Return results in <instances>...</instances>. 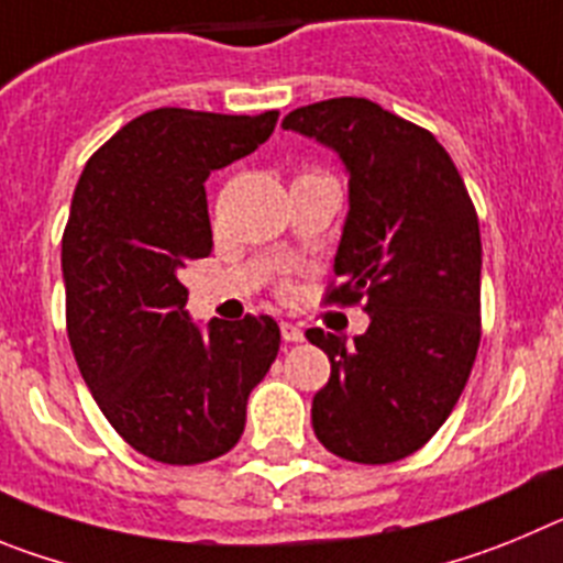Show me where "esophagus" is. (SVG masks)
<instances>
[{
	"instance_id": "34e87169",
	"label": "esophagus",
	"mask_w": 563,
	"mask_h": 563,
	"mask_svg": "<svg viewBox=\"0 0 563 563\" xmlns=\"http://www.w3.org/2000/svg\"><path fill=\"white\" fill-rule=\"evenodd\" d=\"M280 333H283V339H286V342H302V331L297 325H291V322H280Z\"/></svg>"
}]
</instances>
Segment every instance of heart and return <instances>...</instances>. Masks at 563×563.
I'll return each mask as SVG.
<instances>
[{"mask_svg": "<svg viewBox=\"0 0 563 563\" xmlns=\"http://www.w3.org/2000/svg\"><path fill=\"white\" fill-rule=\"evenodd\" d=\"M283 288H288V286H283Z\"/></svg>", "mask_w": 563, "mask_h": 563, "instance_id": "1", "label": "heart"}]
</instances>
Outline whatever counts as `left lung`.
<instances>
[{
	"mask_svg": "<svg viewBox=\"0 0 563 563\" xmlns=\"http://www.w3.org/2000/svg\"><path fill=\"white\" fill-rule=\"evenodd\" d=\"M283 129L333 148L351 174L339 283L325 302H362L369 313L353 342L306 331L331 358L313 395V434L351 463H395L443 427L477 358V210L443 145L373 100H319L294 109Z\"/></svg>",
	"mask_w": 563,
	"mask_h": 563,
	"instance_id": "left-lung-1",
	"label": "left lung"
}]
</instances>
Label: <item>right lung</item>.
I'll return each mask as SVG.
<instances>
[{"mask_svg":"<svg viewBox=\"0 0 563 563\" xmlns=\"http://www.w3.org/2000/svg\"><path fill=\"white\" fill-rule=\"evenodd\" d=\"M277 118L145 111L89 156L75 187L60 241L69 344L114 432L156 463L230 452L280 351L266 313L212 319L201 333L179 283L212 252L207 176L266 143Z\"/></svg>","mask_w":563,"mask_h":563,"instance_id":"1","label":"right lung"}]
</instances>
